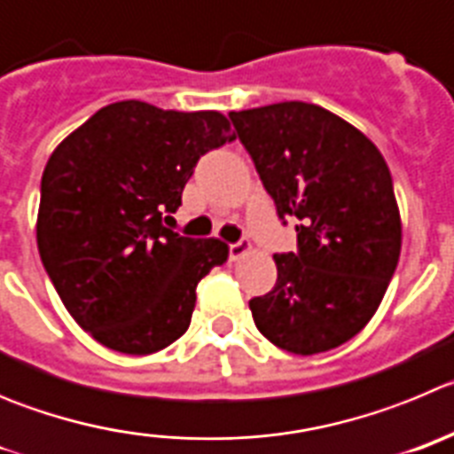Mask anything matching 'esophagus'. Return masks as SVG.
<instances>
[{"label":"esophagus","instance_id":"esophagus-1","mask_svg":"<svg viewBox=\"0 0 454 454\" xmlns=\"http://www.w3.org/2000/svg\"><path fill=\"white\" fill-rule=\"evenodd\" d=\"M251 251V242H235V244H228V257H231L232 262L235 260H239L242 255H247V253Z\"/></svg>","mask_w":454,"mask_h":454}]
</instances>
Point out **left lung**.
I'll use <instances>...</instances> for the list:
<instances>
[{
	"label": "left lung",
	"mask_w": 454,
	"mask_h": 454,
	"mask_svg": "<svg viewBox=\"0 0 454 454\" xmlns=\"http://www.w3.org/2000/svg\"><path fill=\"white\" fill-rule=\"evenodd\" d=\"M278 219H298L296 251L276 253L271 292L248 301L278 348H337L371 321L400 257V215L378 146L321 106L283 101L228 113Z\"/></svg>",
	"instance_id": "1"
}]
</instances>
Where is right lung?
Listing matches in <instances>:
<instances>
[{
	"instance_id": "right-lung-1",
	"label": "right lung",
	"mask_w": 454,
	"mask_h": 454,
	"mask_svg": "<svg viewBox=\"0 0 454 454\" xmlns=\"http://www.w3.org/2000/svg\"><path fill=\"white\" fill-rule=\"evenodd\" d=\"M235 140L217 110L117 101L49 158L38 251L60 301L92 337L126 355L167 348L190 328L197 285L226 262L219 239L162 226L199 158Z\"/></svg>"
}]
</instances>
